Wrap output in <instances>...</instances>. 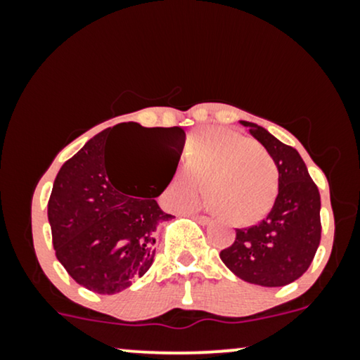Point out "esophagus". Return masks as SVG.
<instances>
[{"label":"esophagus","mask_w":360,"mask_h":360,"mask_svg":"<svg viewBox=\"0 0 360 360\" xmlns=\"http://www.w3.org/2000/svg\"><path fill=\"white\" fill-rule=\"evenodd\" d=\"M189 214H191V217H193L194 220H196L198 223H201V225H208V223L212 221V218L206 217V214H194V213H189Z\"/></svg>","instance_id":"1"}]
</instances>
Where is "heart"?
Wrapping results in <instances>:
<instances>
[{
  "label": "heart",
  "mask_w": 360,
  "mask_h": 360,
  "mask_svg": "<svg viewBox=\"0 0 360 360\" xmlns=\"http://www.w3.org/2000/svg\"><path fill=\"white\" fill-rule=\"evenodd\" d=\"M206 201L214 213L237 225L260 220L274 205L279 172L269 152L254 140L226 128H205L189 139L184 169L169 183L171 208Z\"/></svg>",
  "instance_id": "b5f03b06"
}]
</instances>
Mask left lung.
Returning a JSON list of instances; mask_svg holds the SVG:
<instances>
[{
	"mask_svg": "<svg viewBox=\"0 0 360 360\" xmlns=\"http://www.w3.org/2000/svg\"><path fill=\"white\" fill-rule=\"evenodd\" d=\"M242 125L249 127L276 162L279 189L271 212L257 225L237 229L235 242L220 252V259L247 283L286 286L308 271L320 245V193L296 148L255 123Z\"/></svg>",
	"mask_w": 360,
	"mask_h": 360,
	"instance_id": "left-lung-1",
	"label": "left lung"
}]
</instances>
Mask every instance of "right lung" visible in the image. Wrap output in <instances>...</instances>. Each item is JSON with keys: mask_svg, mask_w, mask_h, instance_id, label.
<instances>
[{"mask_svg": "<svg viewBox=\"0 0 360 360\" xmlns=\"http://www.w3.org/2000/svg\"><path fill=\"white\" fill-rule=\"evenodd\" d=\"M130 134L154 139L159 152L179 162L186 139L181 127L120 123L94 135L65 160L49 200L57 259L77 284L98 295L123 291L146 274L154 262L157 225L172 218L154 200L172 177L152 198L142 196L139 186L127 191L110 148L120 135Z\"/></svg>", "mask_w": 360, "mask_h": 360, "instance_id": "right-lung-1", "label": "right lung"}]
</instances>
